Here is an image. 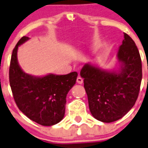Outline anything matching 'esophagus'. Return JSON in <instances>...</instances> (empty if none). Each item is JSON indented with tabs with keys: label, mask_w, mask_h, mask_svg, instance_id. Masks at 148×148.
Segmentation results:
<instances>
[{
	"label": "esophagus",
	"mask_w": 148,
	"mask_h": 148,
	"mask_svg": "<svg viewBox=\"0 0 148 148\" xmlns=\"http://www.w3.org/2000/svg\"><path fill=\"white\" fill-rule=\"evenodd\" d=\"M77 82L78 83H79V84H82V83H83V78H81V77H77Z\"/></svg>",
	"instance_id": "1"
}]
</instances>
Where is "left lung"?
Masks as SVG:
<instances>
[{
	"mask_svg": "<svg viewBox=\"0 0 148 148\" xmlns=\"http://www.w3.org/2000/svg\"><path fill=\"white\" fill-rule=\"evenodd\" d=\"M119 70L107 71L87 63L80 71L88 106L95 119L105 123L121 119L134 106L142 78V60L127 33L117 53Z\"/></svg>",
	"mask_w": 148,
	"mask_h": 148,
	"instance_id": "8db88e82",
	"label": "left lung"
}]
</instances>
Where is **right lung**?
I'll use <instances>...</instances> for the list:
<instances>
[{"instance_id":"add662e5","label":"right lung","mask_w":148,"mask_h":148,"mask_svg":"<svg viewBox=\"0 0 148 148\" xmlns=\"http://www.w3.org/2000/svg\"><path fill=\"white\" fill-rule=\"evenodd\" d=\"M23 36L12 51L10 66V84L15 103L30 120L42 126H52L65 115L66 96L76 83V71L65 75L49 74L35 77L21 69L18 48L29 40Z\"/></svg>"}]
</instances>
